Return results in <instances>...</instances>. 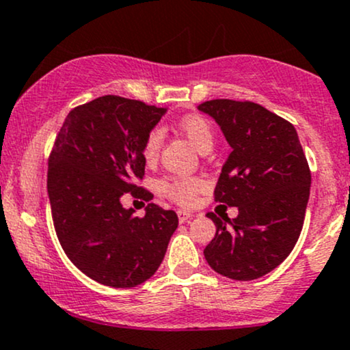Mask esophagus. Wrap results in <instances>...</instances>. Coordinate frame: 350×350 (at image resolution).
Returning a JSON list of instances; mask_svg holds the SVG:
<instances>
[{"mask_svg":"<svg viewBox=\"0 0 350 350\" xmlns=\"http://www.w3.org/2000/svg\"><path fill=\"white\" fill-rule=\"evenodd\" d=\"M194 214L192 212H187V211H178V219L179 222H187V220H191Z\"/></svg>","mask_w":350,"mask_h":350,"instance_id":"esophagus-1","label":"esophagus"}]
</instances>
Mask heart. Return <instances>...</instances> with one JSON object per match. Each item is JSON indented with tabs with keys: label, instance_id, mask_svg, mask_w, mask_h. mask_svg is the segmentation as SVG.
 I'll list each match as a JSON object with an SVG mask.
<instances>
[{
	"label": "heart",
	"instance_id": "1",
	"mask_svg": "<svg viewBox=\"0 0 350 350\" xmlns=\"http://www.w3.org/2000/svg\"><path fill=\"white\" fill-rule=\"evenodd\" d=\"M179 131L194 144L200 152H207L214 144V133H212L211 124L206 118L199 115H189L183 118L178 124ZM163 146V131L159 128H152L146 135L143 143V158L148 163L156 161ZM204 187V180L198 178H166L159 183V191L164 196L176 200V202L192 204L196 194Z\"/></svg>",
	"mask_w": 350,
	"mask_h": 350
}]
</instances>
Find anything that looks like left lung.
I'll use <instances>...</instances> for the list:
<instances>
[{
	"label": "left lung",
	"instance_id": "8db88e82",
	"mask_svg": "<svg viewBox=\"0 0 350 350\" xmlns=\"http://www.w3.org/2000/svg\"><path fill=\"white\" fill-rule=\"evenodd\" d=\"M198 108L215 120L232 148L215 200L239 208L232 220L208 212L217 232L204 256L219 275L256 280L298 242L311 187L306 156L295 126L258 103L217 98Z\"/></svg>",
	"mask_w": 350,
	"mask_h": 350
}]
</instances>
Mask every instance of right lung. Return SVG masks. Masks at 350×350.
<instances>
[{
    "mask_svg": "<svg viewBox=\"0 0 350 350\" xmlns=\"http://www.w3.org/2000/svg\"><path fill=\"white\" fill-rule=\"evenodd\" d=\"M166 108L105 95L67 115L49 156L47 194L55 234L80 271L111 288H133L154 275L178 228L174 211L148 204L144 217L122 198L150 200L143 143Z\"/></svg>",
    "mask_w": 350,
    "mask_h": 350,
    "instance_id": "obj_1",
    "label": "right lung"
}]
</instances>
